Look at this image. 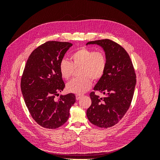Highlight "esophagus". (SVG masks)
<instances>
[{
  "mask_svg": "<svg viewBox=\"0 0 160 160\" xmlns=\"http://www.w3.org/2000/svg\"><path fill=\"white\" fill-rule=\"evenodd\" d=\"M82 98V95H76V100H79Z\"/></svg>",
  "mask_w": 160,
  "mask_h": 160,
  "instance_id": "34e87169",
  "label": "esophagus"
}]
</instances>
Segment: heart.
Returning a JSON list of instances; mask_svg holds the SVG:
<instances>
[{"label":"heart","mask_w":160,"mask_h":160,"mask_svg":"<svg viewBox=\"0 0 160 160\" xmlns=\"http://www.w3.org/2000/svg\"><path fill=\"white\" fill-rule=\"evenodd\" d=\"M71 62L62 59L59 63V72L62 79H69L74 68L81 67L79 79L71 81L67 85V89L71 93L83 94L89 90L92 81L100 79L105 73L107 67V58L103 52H95L88 48L81 47L77 49L70 56Z\"/></svg>","instance_id":"obj_1"}]
</instances>
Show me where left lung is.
I'll return each mask as SVG.
<instances>
[{
    "mask_svg": "<svg viewBox=\"0 0 160 160\" xmlns=\"http://www.w3.org/2000/svg\"><path fill=\"white\" fill-rule=\"evenodd\" d=\"M88 45L102 48L108 62L103 76L93 88L105 96L99 98L91 92V105L87 110V116L96 126L108 128L117 124L128 110L134 93L136 75L128 52L118 43L102 39L89 41L86 44Z\"/></svg>",
    "mask_w": 160,
    "mask_h": 160,
    "instance_id": "8db88e82",
    "label": "left lung"
}]
</instances>
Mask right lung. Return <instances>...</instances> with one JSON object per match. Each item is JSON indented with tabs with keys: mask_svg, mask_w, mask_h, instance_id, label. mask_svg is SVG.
I'll return each instance as SVG.
<instances>
[{
	"mask_svg": "<svg viewBox=\"0 0 160 160\" xmlns=\"http://www.w3.org/2000/svg\"><path fill=\"white\" fill-rule=\"evenodd\" d=\"M72 45L68 42H46L31 52L24 69L21 82L24 100L32 118L44 128L63 125L75 102L72 93L61 95L55 100L65 86L59 63Z\"/></svg>",
	"mask_w": 160,
	"mask_h": 160,
	"instance_id": "obj_1",
	"label": "right lung"
}]
</instances>
